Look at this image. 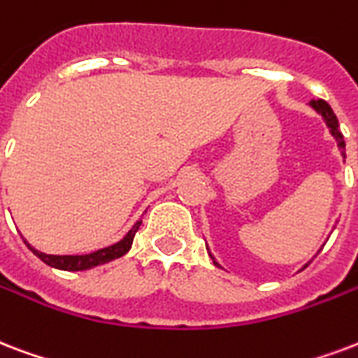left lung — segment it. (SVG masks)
<instances>
[{
    "label": "left lung",
    "mask_w": 358,
    "mask_h": 358,
    "mask_svg": "<svg viewBox=\"0 0 358 358\" xmlns=\"http://www.w3.org/2000/svg\"><path fill=\"white\" fill-rule=\"evenodd\" d=\"M308 105L312 106L313 110L323 118V122L327 124V127H329V131H331V135L334 136V141H336L338 144V150H340V154H342V157L345 159V141H343V135H342V131H340V124H338V118H336V114H334V110L331 108V105L327 103V101L323 99H317V101H310ZM208 250V248H206ZM210 253V250H208ZM319 253V252H317ZM210 257H212V261H214V264L217 266V268H223L222 264L217 263L215 261V257L210 253ZM308 266V264H306Z\"/></svg>",
    "instance_id": "8db88e82"
}]
</instances>
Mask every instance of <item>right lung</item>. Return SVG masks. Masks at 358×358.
I'll list each match as a JSON object with an SVG mask.
<instances>
[{"mask_svg": "<svg viewBox=\"0 0 358 358\" xmlns=\"http://www.w3.org/2000/svg\"><path fill=\"white\" fill-rule=\"evenodd\" d=\"M141 223L143 220H138V222L129 229V233L125 234L124 238L116 242V244L108 245V248H103V250H97L94 253H88V255H48V253H43L39 250H35L34 245L29 244L26 238V245L34 252V255L46 263L52 268H58V270H67V272H78V270H90L94 268V266H99V264L110 263L114 259L124 257L125 253L131 250V244H133V238H135V233L141 227Z\"/></svg>", "mask_w": 358, "mask_h": 358, "instance_id": "add662e5", "label": "right lung"}]
</instances>
